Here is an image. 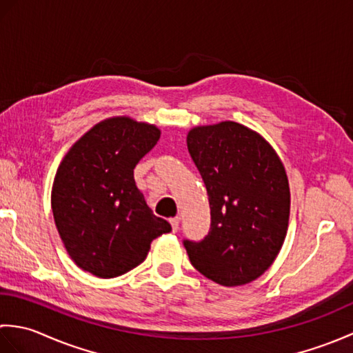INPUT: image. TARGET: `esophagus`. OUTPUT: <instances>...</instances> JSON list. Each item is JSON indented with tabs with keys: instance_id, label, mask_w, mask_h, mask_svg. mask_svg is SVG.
<instances>
[{
	"instance_id": "esophagus-1",
	"label": "esophagus",
	"mask_w": 353,
	"mask_h": 353,
	"mask_svg": "<svg viewBox=\"0 0 353 353\" xmlns=\"http://www.w3.org/2000/svg\"><path fill=\"white\" fill-rule=\"evenodd\" d=\"M171 223V228H172V232H177L179 229V224H181V216H174V219L170 220Z\"/></svg>"
}]
</instances>
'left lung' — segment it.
I'll use <instances>...</instances> for the list:
<instances>
[{"instance_id": "1", "label": "left lung", "mask_w": 353, "mask_h": 353, "mask_svg": "<svg viewBox=\"0 0 353 353\" xmlns=\"http://www.w3.org/2000/svg\"><path fill=\"white\" fill-rule=\"evenodd\" d=\"M206 185L211 230L185 239L194 268L223 287L245 285L273 264L290 221V185L276 150L235 121L196 125L186 137Z\"/></svg>"}]
</instances>
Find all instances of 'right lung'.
<instances>
[{
	"instance_id": "1",
	"label": "right lung",
	"mask_w": 353,
	"mask_h": 353,
	"mask_svg": "<svg viewBox=\"0 0 353 353\" xmlns=\"http://www.w3.org/2000/svg\"><path fill=\"white\" fill-rule=\"evenodd\" d=\"M161 138L154 124L130 117L97 123L79 138L56 171L51 209L71 259L101 279L121 276L147 258L171 226L153 214L133 170Z\"/></svg>"
}]
</instances>
